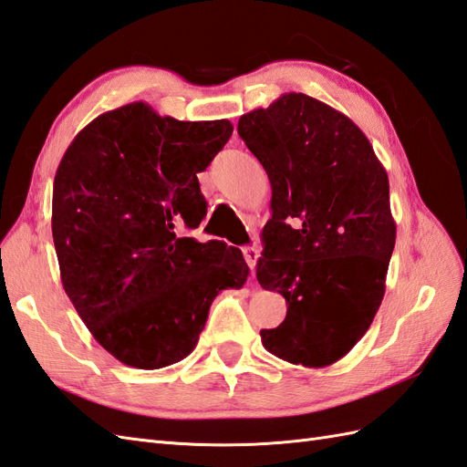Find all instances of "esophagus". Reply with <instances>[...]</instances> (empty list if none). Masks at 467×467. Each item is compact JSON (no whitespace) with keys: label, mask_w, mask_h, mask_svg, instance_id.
<instances>
[{"label":"esophagus","mask_w":467,"mask_h":467,"mask_svg":"<svg viewBox=\"0 0 467 467\" xmlns=\"http://www.w3.org/2000/svg\"><path fill=\"white\" fill-rule=\"evenodd\" d=\"M243 254H244V260H246V265L250 266V270H254L256 262H258V256H260L258 248H254V246H244V248H243Z\"/></svg>","instance_id":"esophagus-1"}]
</instances>
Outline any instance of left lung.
Masks as SVG:
<instances>
[{
    "mask_svg": "<svg viewBox=\"0 0 467 467\" xmlns=\"http://www.w3.org/2000/svg\"><path fill=\"white\" fill-rule=\"evenodd\" d=\"M236 130L272 187L256 278L288 306L276 329H260L262 345L294 365H333L385 296L397 241L387 170L351 118L302 92L241 116Z\"/></svg>",
    "mask_w": 467,
    "mask_h": 467,
    "instance_id": "8db88e82",
    "label": "left lung"
}]
</instances>
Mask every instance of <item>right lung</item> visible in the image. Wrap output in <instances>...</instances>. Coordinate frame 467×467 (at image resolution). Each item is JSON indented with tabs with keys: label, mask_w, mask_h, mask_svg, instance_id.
Listing matches in <instances>:
<instances>
[{
	"label": "right lung",
	"mask_w": 467,
	"mask_h": 467,
	"mask_svg": "<svg viewBox=\"0 0 467 467\" xmlns=\"http://www.w3.org/2000/svg\"><path fill=\"white\" fill-rule=\"evenodd\" d=\"M231 136L229 119L182 122L131 102L82 128L57 167L51 226L63 288L119 363L182 361L214 297L248 278L238 248L175 233L207 214L197 173Z\"/></svg>",
	"instance_id": "obj_1"
}]
</instances>
